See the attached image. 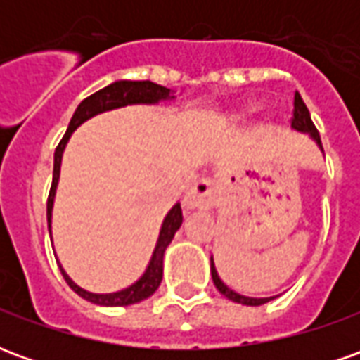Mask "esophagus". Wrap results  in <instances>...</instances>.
<instances>
[{
  "label": "esophagus",
  "instance_id": "1",
  "mask_svg": "<svg viewBox=\"0 0 360 360\" xmlns=\"http://www.w3.org/2000/svg\"><path fill=\"white\" fill-rule=\"evenodd\" d=\"M216 200V185L212 179L196 181L185 195V206L191 210H208Z\"/></svg>",
  "mask_w": 360,
  "mask_h": 360
}]
</instances>
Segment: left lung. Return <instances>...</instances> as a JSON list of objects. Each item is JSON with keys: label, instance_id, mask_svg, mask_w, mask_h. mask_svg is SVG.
<instances>
[{"label": "left lung", "instance_id": "left-lung-1", "mask_svg": "<svg viewBox=\"0 0 360 360\" xmlns=\"http://www.w3.org/2000/svg\"><path fill=\"white\" fill-rule=\"evenodd\" d=\"M291 127L297 129V131H302V133H309L314 141L318 142V146L322 148V141H320V133H318V129L312 123V119H310L309 108H307V103L302 102V98L299 92H295V102H293V117H291ZM324 150V148H322ZM210 270H212V279H214V285L218 287V291L221 295H226L227 299H231L235 302H241V304H249V307H258V304H264V302L271 301V299H252V297H243V295L235 293L231 291L229 287L219 279L218 271L214 268V260L210 258Z\"/></svg>", "mask_w": 360, "mask_h": 360}]
</instances>
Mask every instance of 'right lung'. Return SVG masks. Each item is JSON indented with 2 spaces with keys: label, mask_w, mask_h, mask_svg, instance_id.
<instances>
[{
  "label": "right lung",
  "mask_w": 360,
  "mask_h": 360,
  "mask_svg": "<svg viewBox=\"0 0 360 360\" xmlns=\"http://www.w3.org/2000/svg\"><path fill=\"white\" fill-rule=\"evenodd\" d=\"M165 98H173L169 89L160 86L156 82L150 81H117L105 86V89L98 90L89 98H84L79 108L75 111V115L71 117L69 129L63 134V139L59 141L58 148H56V156H53V179H51V188L50 195H48V229L51 231V208H53V196H56V187H58L59 179V167H61V156H63V150L69 141V136L73 133L77 127L84 123L86 119H90L96 113H102V111L113 110V108H121L127 103H156ZM183 224V214H181V206L175 204L172 210L167 212L162 229H160V237H158L156 249L154 255L150 258L146 270L142 274L141 278L136 279L134 283H131L121 291L115 293H90L86 289H82L75 283L73 279L69 278L65 270L61 268L63 278L69 283V287L73 289L75 293L81 295L82 299L94 302V304H102V307H127V304H134V302H141L144 299H148L150 295L156 291L160 283H162V276H164V252L165 247L172 243L173 235L179 229Z\"/></svg>",
  "instance_id": "right-lung-1"
}]
</instances>
